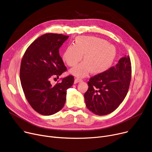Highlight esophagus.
<instances>
[{
    "label": "esophagus",
    "instance_id": "obj_1",
    "mask_svg": "<svg viewBox=\"0 0 152 152\" xmlns=\"http://www.w3.org/2000/svg\"><path fill=\"white\" fill-rule=\"evenodd\" d=\"M82 80V79H79V78H76L75 79V84H76V83H79V82H80Z\"/></svg>",
    "mask_w": 152,
    "mask_h": 152
}]
</instances>
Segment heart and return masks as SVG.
Instances as JSON below:
<instances>
[{
  "label": "heart",
  "instance_id": "b5f03b06",
  "mask_svg": "<svg viewBox=\"0 0 152 152\" xmlns=\"http://www.w3.org/2000/svg\"><path fill=\"white\" fill-rule=\"evenodd\" d=\"M116 55L115 48L106 40L95 37L79 36L75 38L74 45L66 47L63 60L68 66H74L84 56V62L70 70L74 76L83 77L90 71L93 74L106 72L112 66Z\"/></svg>",
  "mask_w": 152,
  "mask_h": 152
}]
</instances>
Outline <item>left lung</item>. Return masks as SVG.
I'll use <instances>...</instances> for the list:
<instances>
[{
  "instance_id": "obj_1",
  "label": "left lung",
  "mask_w": 152,
  "mask_h": 152,
  "mask_svg": "<svg viewBox=\"0 0 152 152\" xmlns=\"http://www.w3.org/2000/svg\"><path fill=\"white\" fill-rule=\"evenodd\" d=\"M131 78V64L128 56L121 58L115 66L90 77L84 94L87 107L98 115L113 113L126 96Z\"/></svg>"
}]
</instances>
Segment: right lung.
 <instances>
[{
  "instance_id": "add662e5",
  "label": "right lung",
  "mask_w": 152,
  "mask_h": 152,
  "mask_svg": "<svg viewBox=\"0 0 152 152\" xmlns=\"http://www.w3.org/2000/svg\"><path fill=\"white\" fill-rule=\"evenodd\" d=\"M69 36L46 34L30 45L22 58L20 67L21 84L27 102L38 113L56 114L66 101V90L72 86L74 76L68 75L55 86L50 79L57 78L67 71L59 54V48Z\"/></svg>"
}]
</instances>
